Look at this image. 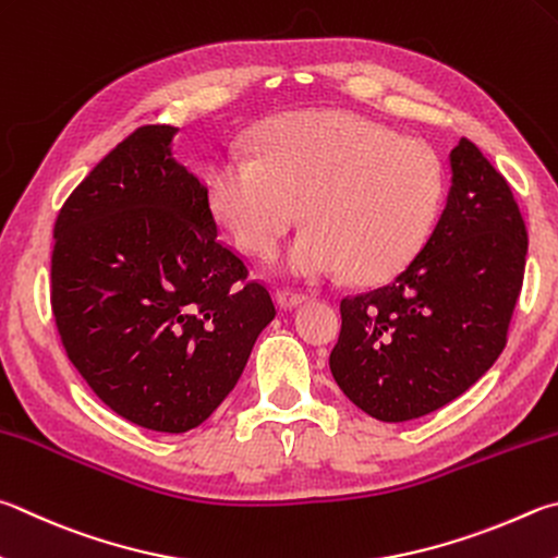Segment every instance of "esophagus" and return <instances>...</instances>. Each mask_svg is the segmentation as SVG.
<instances>
[{
  "mask_svg": "<svg viewBox=\"0 0 558 558\" xmlns=\"http://www.w3.org/2000/svg\"><path fill=\"white\" fill-rule=\"evenodd\" d=\"M307 300L305 292H298V290H288V288H278L276 290V305L280 310H295L298 305Z\"/></svg>",
  "mask_w": 558,
  "mask_h": 558,
  "instance_id": "esophagus-1",
  "label": "esophagus"
}]
</instances>
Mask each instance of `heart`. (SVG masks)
Wrapping results in <instances>:
<instances>
[{"instance_id": "obj_1", "label": "heart", "mask_w": 558, "mask_h": 558, "mask_svg": "<svg viewBox=\"0 0 558 558\" xmlns=\"http://www.w3.org/2000/svg\"><path fill=\"white\" fill-rule=\"evenodd\" d=\"M256 158L227 154L207 175L209 207L236 244L270 256L305 215L282 272L356 282L398 276L434 229L439 158L417 138L353 111H292L253 134Z\"/></svg>"}]
</instances>
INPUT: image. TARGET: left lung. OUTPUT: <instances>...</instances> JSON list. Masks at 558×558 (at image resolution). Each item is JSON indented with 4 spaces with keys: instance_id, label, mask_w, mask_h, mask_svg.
<instances>
[{
    "instance_id": "obj_1",
    "label": "left lung",
    "mask_w": 558,
    "mask_h": 558,
    "mask_svg": "<svg viewBox=\"0 0 558 558\" xmlns=\"http://www.w3.org/2000/svg\"><path fill=\"white\" fill-rule=\"evenodd\" d=\"M449 170L447 205L410 266L341 300L331 376L380 422L424 417L478 383L505 349L522 290L526 229L508 180L469 138Z\"/></svg>"
}]
</instances>
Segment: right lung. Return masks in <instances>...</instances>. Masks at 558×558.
Masks as SVG:
<instances>
[{
    "instance_id": "1",
    "label": "right lung",
    "mask_w": 558,
    "mask_h": 558,
    "mask_svg": "<svg viewBox=\"0 0 558 558\" xmlns=\"http://www.w3.org/2000/svg\"><path fill=\"white\" fill-rule=\"evenodd\" d=\"M178 126H141L56 221L50 302L68 359L119 417L180 434L215 412L276 317L219 244L207 185L173 154Z\"/></svg>"
}]
</instances>
